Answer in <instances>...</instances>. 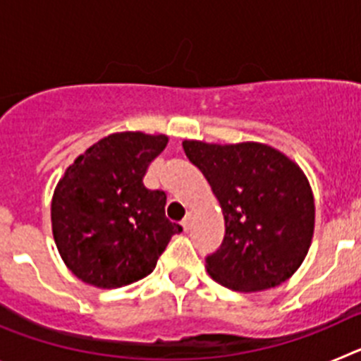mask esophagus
<instances>
[{"label":"esophagus","instance_id":"34e87169","mask_svg":"<svg viewBox=\"0 0 361 361\" xmlns=\"http://www.w3.org/2000/svg\"><path fill=\"white\" fill-rule=\"evenodd\" d=\"M183 228H184V231H190V229H191V216H186V219L183 220Z\"/></svg>","mask_w":361,"mask_h":361}]
</instances>
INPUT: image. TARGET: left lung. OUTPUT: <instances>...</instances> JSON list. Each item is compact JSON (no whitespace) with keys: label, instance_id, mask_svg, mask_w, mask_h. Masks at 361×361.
Masks as SVG:
<instances>
[{"label":"left lung","instance_id":"8db88e82","mask_svg":"<svg viewBox=\"0 0 361 361\" xmlns=\"http://www.w3.org/2000/svg\"><path fill=\"white\" fill-rule=\"evenodd\" d=\"M183 148L224 213V240L206 257L213 280L235 291L286 282L304 262L314 229V200L302 170L258 142L184 141Z\"/></svg>","mask_w":361,"mask_h":361}]
</instances>
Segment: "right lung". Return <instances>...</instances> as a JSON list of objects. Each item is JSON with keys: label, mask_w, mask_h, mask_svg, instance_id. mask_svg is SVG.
Instances as JSON below:
<instances>
[{"label": "right lung", "mask_w": 361, "mask_h": 361, "mask_svg": "<svg viewBox=\"0 0 361 361\" xmlns=\"http://www.w3.org/2000/svg\"><path fill=\"white\" fill-rule=\"evenodd\" d=\"M166 135L111 133L75 159L52 199V231L82 282L121 288L149 275L183 226L166 219V193L142 183Z\"/></svg>", "instance_id": "right-lung-1"}]
</instances>
